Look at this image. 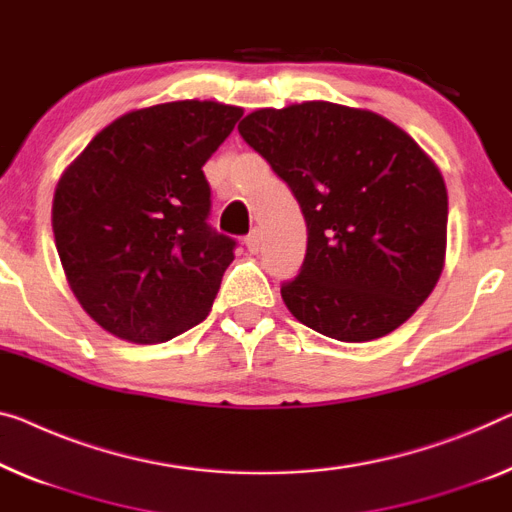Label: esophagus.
Instances as JSON below:
<instances>
[{"label":"esophagus","instance_id":"obj_1","mask_svg":"<svg viewBox=\"0 0 512 512\" xmlns=\"http://www.w3.org/2000/svg\"><path fill=\"white\" fill-rule=\"evenodd\" d=\"M243 243H246V248L250 250V253H257L259 246H262V234H259V230H253L246 236V239H243Z\"/></svg>","mask_w":512,"mask_h":512}]
</instances>
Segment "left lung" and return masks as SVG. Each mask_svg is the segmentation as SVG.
Instances as JSON below:
<instances>
[{
    "label": "left lung",
    "mask_w": 512,
    "mask_h": 512,
    "mask_svg": "<svg viewBox=\"0 0 512 512\" xmlns=\"http://www.w3.org/2000/svg\"><path fill=\"white\" fill-rule=\"evenodd\" d=\"M239 133L287 183L308 227L299 276L280 287L289 312L342 342L407 322L446 255V183L425 151L379 114L326 101L257 110Z\"/></svg>",
    "instance_id": "left-lung-1"
}]
</instances>
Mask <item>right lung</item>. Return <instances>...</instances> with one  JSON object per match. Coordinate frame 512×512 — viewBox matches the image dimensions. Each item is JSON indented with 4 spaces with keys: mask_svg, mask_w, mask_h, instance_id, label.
I'll return each mask as SVG.
<instances>
[{
    "mask_svg": "<svg viewBox=\"0 0 512 512\" xmlns=\"http://www.w3.org/2000/svg\"><path fill=\"white\" fill-rule=\"evenodd\" d=\"M241 114L213 101L128 112L59 179L57 253L75 299L105 331L156 345L209 315L236 241L209 223L202 165Z\"/></svg>",
    "mask_w": 512,
    "mask_h": 512,
    "instance_id": "1",
    "label": "right lung"
}]
</instances>
